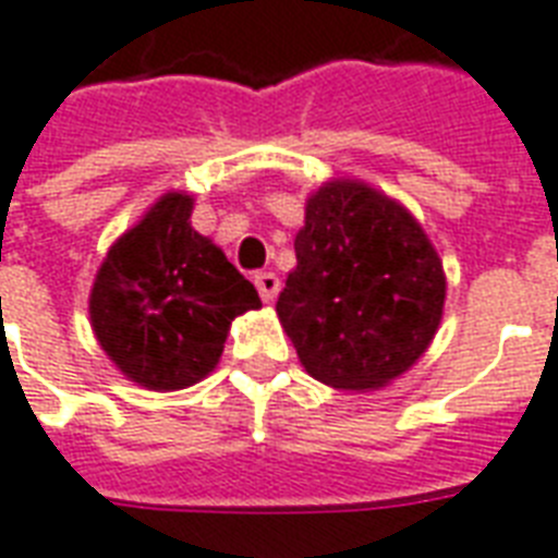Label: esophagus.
<instances>
[{
	"label": "esophagus",
	"mask_w": 558,
	"mask_h": 558,
	"mask_svg": "<svg viewBox=\"0 0 558 558\" xmlns=\"http://www.w3.org/2000/svg\"><path fill=\"white\" fill-rule=\"evenodd\" d=\"M254 287H257V292H260L263 301H266V304H271V301H275L280 292V278L275 275V271H257V275H254Z\"/></svg>",
	"instance_id": "34e87169"
}]
</instances>
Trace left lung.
<instances>
[{
  "label": "left lung",
  "mask_w": 558,
  "mask_h": 558,
  "mask_svg": "<svg viewBox=\"0 0 558 558\" xmlns=\"http://www.w3.org/2000/svg\"><path fill=\"white\" fill-rule=\"evenodd\" d=\"M275 313L313 379L379 390L416 365L440 327L446 271L423 226L362 179L306 196Z\"/></svg>",
  "instance_id": "8db88e82"
}]
</instances>
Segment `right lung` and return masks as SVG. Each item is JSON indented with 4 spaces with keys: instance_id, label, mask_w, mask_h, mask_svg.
Returning <instances> with one entry per match:
<instances>
[{
    "instance_id": "add662e5",
    "label": "right lung",
    "mask_w": 558,
    "mask_h": 558,
    "mask_svg": "<svg viewBox=\"0 0 558 558\" xmlns=\"http://www.w3.org/2000/svg\"><path fill=\"white\" fill-rule=\"evenodd\" d=\"M193 196L170 191L109 245L89 292L100 350L147 390H182L219 365L236 315L260 295L191 226Z\"/></svg>"
}]
</instances>
